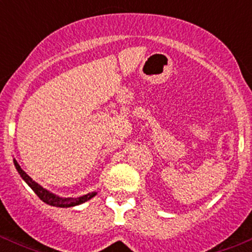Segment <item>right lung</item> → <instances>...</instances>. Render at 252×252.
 <instances>
[{"label":"right lung","instance_id":"add662e5","mask_svg":"<svg viewBox=\"0 0 252 252\" xmlns=\"http://www.w3.org/2000/svg\"><path fill=\"white\" fill-rule=\"evenodd\" d=\"M13 162H14V166H16V169L18 171V173L20 174V177H22L23 179H24V182L27 183V184L29 185L32 190H34V192L40 197V200H42L44 202H46L47 205L56 206V207H73V206H78L80 204H84V202H86L88 200H90L91 197H94L96 194H97L96 191H94V192H89V194H86V195H83V196H80V197L57 196V195L52 194V192H50L48 190L44 189V188H42L41 185L37 184L36 182H34V180L29 177V175H28L22 168H20V166L18 164V162L16 161V159H13Z\"/></svg>","mask_w":252,"mask_h":252}]
</instances>
